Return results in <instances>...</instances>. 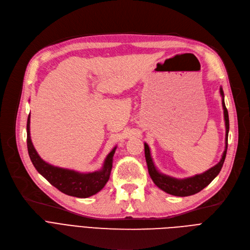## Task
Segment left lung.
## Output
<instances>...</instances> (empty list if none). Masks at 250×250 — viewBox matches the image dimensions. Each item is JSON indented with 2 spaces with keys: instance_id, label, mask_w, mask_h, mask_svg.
<instances>
[{
  "instance_id": "8db88e82",
  "label": "left lung",
  "mask_w": 250,
  "mask_h": 250,
  "mask_svg": "<svg viewBox=\"0 0 250 250\" xmlns=\"http://www.w3.org/2000/svg\"><path fill=\"white\" fill-rule=\"evenodd\" d=\"M220 94L222 96V106H223V110H224V121H225V126H226L225 150L223 152L220 162L216 164L214 167L209 168L206 172L202 174H196L194 176L183 178V179H177L171 176H168L159 172L158 170H157L151 157L150 148L146 143L144 144V145H145V157H146V162L148 165L149 174L155 185L163 191L169 194L176 195V196L192 195L194 193L200 192L207 186H208L209 183L213 181V179L220 173L226 158L227 147H228V133H229V115L225 105L224 92H223L222 87H220Z\"/></svg>"
}]
</instances>
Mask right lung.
I'll use <instances>...</instances> for the list:
<instances>
[{"label":"right lung","instance_id":"right-lung-1","mask_svg":"<svg viewBox=\"0 0 250 250\" xmlns=\"http://www.w3.org/2000/svg\"><path fill=\"white\" fill-rule=\"evenodd\" d=\"M27 149L30 160L35 169L41 173L51 186L57 188L60 191L76 196V198H89L100 191L109 179L113 155L116 147L107 155L104 160L102 169L98 171L81 173L65 168L50 165L41 158L30 138V114L27 120Z\"/></svg>","mask_w":250,"mask_h":250}]
</instances>
